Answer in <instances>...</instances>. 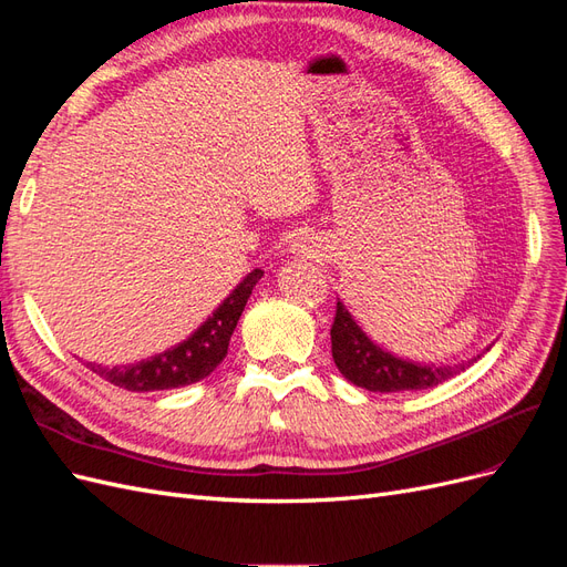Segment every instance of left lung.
I'll return each instance as SVG.
<instances>
[{"label": "left lung", "mask_w": 567, "mask_h": 567, "mask_svg": "<svg viewBox=\"0 0 567 567\" xmlns=\"http://www.w3.org/2000/svg\"><path fill=\"white\" fill-rule=\"evenodd\" d=\"M331 352L338 371L359 388L371 392H402V390H425L440 385L452 375L466 371L471 362L456 367H431L406 362L394 357L359 329V323L348 312V307L338 300L336 319L331 326ZM480 357V354H477Z\"/></svg>", "instance_id": "8db88e82"}]
</instances>
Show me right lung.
<instances>
[{"label": "right lung", "instance_id": "1", "mask_svg": "<svg viewBox=\"0 0 567 567\" xmlns=\"http://www.w3.org/2000/svg\"><path fill=\"white\" fill-rule=\"evenodd\" d=\"M262 274H265L262 269H252L248 277L225 298V302H221L192 336L177 342L175 348L127 367H111V369L101 364L96 367L87 364V367L104 381L132 392L173 390V388L203 381L205 375H210L219 367L221 359L227 357L231 333L236 329L238 319H241V312L252 293L255 284L262 279Z\"/></svg>", "mask_w": 567, "mask_h": 567}]
</instances>
